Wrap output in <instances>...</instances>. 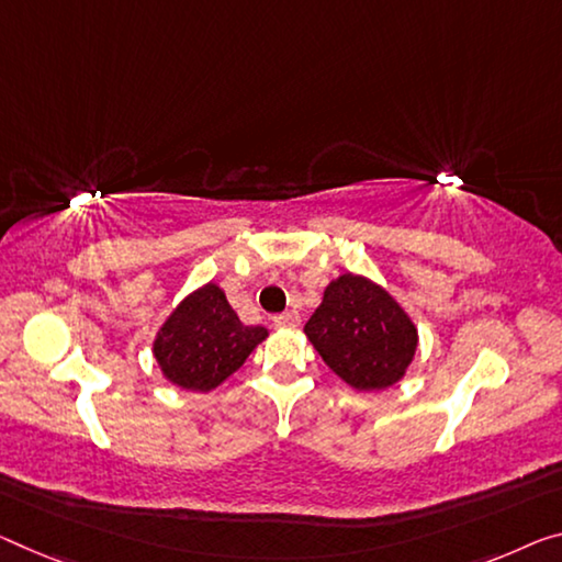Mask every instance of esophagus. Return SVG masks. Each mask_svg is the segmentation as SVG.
Returning <instances> with one entry per match:
<instances>
[{
	"mask_svg": "<svg viewBox=\"0 0 562 562\" xmlns=\"http://www.w3.org/2000/svg\"><path fill=\"white\" fill-rule=\"evenodd\" d=\"M299 322H301V316L296 314V311H283V314L273 316L276 326H299Z\"/></svg>",
	"mask_w": 562,
	"mask_h": 562,
	"instance_id": "34e87169",
	"label": "esophagus"
}]
</instances>
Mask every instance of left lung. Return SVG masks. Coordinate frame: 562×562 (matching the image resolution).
I'll return each instance as SVG.
<instances>
[{"label": "left lung", "mask_w": 562, "mask_h": 562, "mask_svg": "<svg viewBox=\"0 0 562 562\" xmlns=\"http://www.w3.org/2000/svg\"><path fill=\"white\" fill-rule=\"evenodd\" d=\"M304 331L334 374L359 392L396 384L417 351V329L402 306L361 276H339Z\"/></svg>", "instance_id": "left-lung-1"}]
</instances>
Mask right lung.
Instances as JSON below:
<instances>
[{
    "mask_svg": "<svg viewBox=\"0 0 562 562\" xmlns=\"http://www.w3.org/2000/svg\"><path fill=\"white\" fill-rule=\"evenodd\" d=\"M266 336L263 326L240 322L215 283H205L172 311L153 351L172 384L211 392L244 364Z\"/></svg>",
    "mask_w": 562,
    "mask_h": 562,
    "instance_id": "1",
    "label": "right lung"
}]
</instances>
